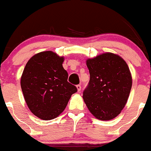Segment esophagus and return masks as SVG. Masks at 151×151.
<instances>
[{
	"label": "esophagus",
	"instance_id": "34e87169",
	"mask_svg": "<svg viewBox=\"0 0 151 151\" xmlns=\"http://www.w3.org/2000/svg\"><path fill=\"white\" fill-rule=\"evenodd\" d=\"M76 88H77L78 89V92H80L81 89V86L80 84H78L77 86H76Z\"/></svg>",
	"mask_w": 151,
	"mask_h": 151
}]
</instances>
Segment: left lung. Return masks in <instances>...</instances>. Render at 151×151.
Returning <instances> with one entry per match:
<instances>
[{"label": "left lung", "instance_id": "obj_1", "mask_svg": "<svg viewBox=\"0 0 151 151\" xmlns=\"http://www.w3.org/2000/svg\"><path fill=\"white\" fill-rule=\"evenodd\" d=\"M90 79L83 98L92 114L101 120H110L120 114L126 106L132 77L123 58L112 53L98 55L86 60Z\"/></svg>", "mask_w": 151, "mask_h": 151}]
</instances>
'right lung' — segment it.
I'll return each mask as SVG.
<instances>
[{
    "instance_id": "add662e5",
    "label": "right lung",
    "mask_w": 151,
    "mask_h": 151,
    "mask_svg": "<svg viewBox=\"0 0 151 151\" xmlns=\"http://www.w3.org/2000/svg\"><path fill=\"white\" fill-rule=\"evenodd\" d=\"M63 56L53 51H43L27 62L20 85L27 106L39 118L50 120L57 117L66 108L76 86L68 81Z\"/></svg>"
}]
</instances>
